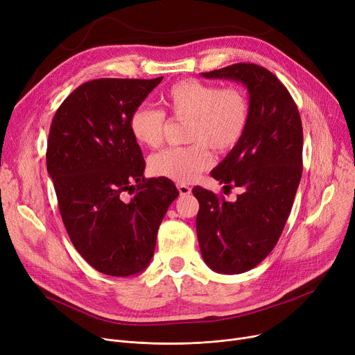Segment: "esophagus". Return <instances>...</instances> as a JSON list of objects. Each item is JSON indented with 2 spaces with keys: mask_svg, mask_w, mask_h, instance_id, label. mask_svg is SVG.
<instances>
[{
  "mask_svg": "<svg viewBox=\"0 0 355 355\" xmlns=\"http://www.w3.org/2000/svg\"><path fill=\"white\" fill-rule=\"evenodd\" d=\"M177 189H178L181 196H189L191 193V189L189 187V185H185V184H178Z\"/></svg>",
  "mask_w": 355,
  "mask_h": 355,
  "instance_id": "34e87169",
  "label": "esophagus"
}]
</instances>
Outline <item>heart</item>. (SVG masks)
Masks as SVG:
<instances>
[{
  "mask_svg": "<svg viewBox=\"0 0 355 355\" xmlns=\"http://www.w3.org/2000/svg\"><path fill=\"white\" fill-rule=\"evenodd\" d=\"M161 103L177 119L189 118L185 138L193 142L171 146L149 158V171L175 182H191L213 164L210 148L229 153L245 137L249 125L250 105L245 90L236 86L223 87L197 79H184L168 87ZM166 125L161 110L139 106L129 118V129L135 141L157 148Z\"/></svg>",
  "mask_w": 355,
  "mask_h": 355,
  "instance_id": "heart-1",
  "label": "heart"
}]
</instances>
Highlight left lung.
<instances>
[{"label": "left lung", "instance_id": "8db88e82", "mask_svg": "<svg viewBox=\"0 0 355 355\" xmlns=\"http://www.w3.org/2000/svg\"><path fill=\"white\" fill-rule=\"evenodd\" d=\"M201 76L234 80L249 92L246 134L211 171L225 187L243 193L226 201L202 187L193 190L204 262L237 275L262 262L282 234L302 177V122L288 89L262 66L236 63Z\"/></svg>", "mask_w": 355, "mask_h": 355}]
</instances>
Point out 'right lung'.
<instances>
[{
    "mask_svg": "<svg viewBox=\"0 0 355 355\" xmlns=\"http://www.w3.org/2000/svg\"><path fill=\"white\" fill-rule=\"evenodd\" d=\"M162 78L96 79L73 90L55 112L47 173L73 246L98 272L126 277L154 256L161 221L178 197L171 180L144 177L129 118ZM125 192L134 193L129 202Z\"/></svg>",
    "mask_w": 355,
    "mask_h": 355,
    "instance_id": "obj_1",
    "label": "right lung"
}]
</instances>
